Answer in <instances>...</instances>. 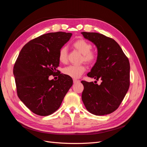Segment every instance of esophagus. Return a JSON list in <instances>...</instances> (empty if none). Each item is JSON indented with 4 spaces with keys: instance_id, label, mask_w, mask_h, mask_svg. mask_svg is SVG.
Masks as SVG:
<instances>
[{
    "instance_id": "1",
    "label": "esophagus",
    "mask_w": 147,
    "mask_h": 147,
    "mask_svg": "<svg viewBox=\"0 0 147 147\" xmlns=\"http://www.w3.org/2000/svg\"><path fill=\"white\" fill-rule=\"evenodd\" d=\"M73 82H74V83H75V84L80 82V81L78 80H77V79H74L73 80Z\"/></svg>"
}]
</instances>
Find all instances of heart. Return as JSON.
I'll list each match as a JSON object with an SVG mask.
<instances>
[{
	"mask_svg": "<svg viewBox=\"0 0 147 147\" xmlns=\"http://www.w3.org/2000/svg\"><path fill=\"white\" fill-rule=\"evenodd\" d=\"M73 47L82 54V60L88 64H92L97 59L96 51L92 50V44L83 38L78 39L73 43ZM58 58L62 63L67 61V50L65 47L60 48L58 53ZM86 71V67L83 64L70 65L64 68L63 73L72 78H77L81 77Z\"/></svg>",
	"mask_w": 147,
	"mask_h": 147,
	"instance_id": "heart-1",
	"label": "heart"
}]
</instances>
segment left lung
<instances>
[{"label": "left lung", "instance_id": "left-lung-1", "mask_svg": "<svg viewBox=\"0 0 147 147\" xmlns=\"http://www.w3.org/2000/svg\"><path fill=\"white\" fill-rule=\"evenodd\" d=\"M82 34L97 48L96 63L87 75L102 80L99 85L81 82L84 86L82 100L92 114H110L118 108L129 87V62L113 39L97 32H83Z\"/></svg>", "mask_w": 147, "mask_h": 147}]
</instances>
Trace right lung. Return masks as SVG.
<instances>
[{
	"label": "right lung",
	"mask_w": 147,
	"mask_h": 147,
	"mask_svg": "<svg viewBox=\"0 0 147 147\" xmlns=\"http://www.w3.org/2000/svg\"><path fill=\"white\" fill-rule=\"evenodd\" d=\"M72 35L51 32L31 40L22 48L15 62L13 75L18 96L35 114L48 116L55 112L72 86V78L63 74L57 80L48 79L57 73L59 51Z\"/></svg>",
	"instance_id": "1"
}]
</instances>
